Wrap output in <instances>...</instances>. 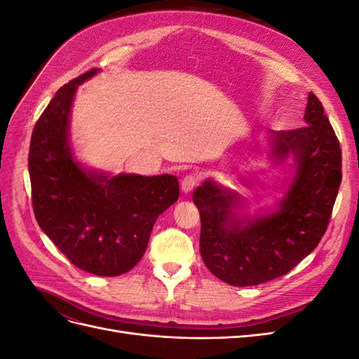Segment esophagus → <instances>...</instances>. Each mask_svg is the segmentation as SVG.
Instances as JSON below:
<instances>
[{
    "mask_svg": "<svg viewBox=\"0 0 359 359\" xmlns=\"http://www.w3.org/2000/svg\"><path fill=\"white\" fill-rule=\"evenodd\" d=\"M196 186H198V178L194 175H187L181 181V190L184 194H190Z\"/></svg>",
    "mask_w": 359,
    "mask_h": 359,
    "instance_id": "esophagus-1",
    "label": "esophagus"
}]
</instances>
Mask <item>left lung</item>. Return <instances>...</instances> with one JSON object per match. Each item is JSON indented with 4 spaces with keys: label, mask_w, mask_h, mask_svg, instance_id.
<instances>
[{
    "label": "left lung",
    "mask_w": 359,
    "mask_h": 359,
    "mask_svg": "<svg viewBox=\"0 0 359 359\" xmlns=\"http://www.w3.org/2000/svg\"><path fill=\"white\" fill-rule=\"evenodd\" d=\"M306 126L268 132L271 157L295 160V177L278 210L236 215L245 201L212 180L193 193L201 212V256L232 286H256L287 274L318 247L341 182V148L320 100L309 94Z\"/></svg>",
    "instance_id": "1"
}]
</instances>
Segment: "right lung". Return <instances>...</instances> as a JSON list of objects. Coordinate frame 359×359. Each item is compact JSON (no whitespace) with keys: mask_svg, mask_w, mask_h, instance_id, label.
<instances>
[{"mask_svg":"<svg viewBox=\"0 0 359 359\" xmlns=\"http://www.w3.org/2000/svg\"><path fill=\"white\" fill-rule=\"evenodd\" d=\"M58 90L32 130L28 170L32 210L41 231L70 262L102 277L121 276L142 259L158 215L180 196L173 175L86 170L73 157L69 119L78 85Z\"/></svg>","mask_w":359,"mask_h":359,"instance_id":"1","label":"right lung"}]
</instances>
